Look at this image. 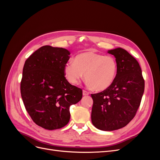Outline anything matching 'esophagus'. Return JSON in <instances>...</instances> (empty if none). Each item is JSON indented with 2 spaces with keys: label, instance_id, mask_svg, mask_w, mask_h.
<instances>
[{
  "label": "esophagus",
  "instance_id": "obj_1",
  "mask_svg": "<svg viewBox=\"0 0 160 160\" xmlns=\"http://www.w3.org/2000/svg\"><path fill=\"white\" fill-rule=\"evenodd\" d=\"M89 94V93L88 91H85V90H83V95H84V96H86V95H88Z\"/></svg>",
  "mask_w": 160,
  "mask_h": 160
}]
</instances>
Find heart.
<instances>
[{"mask_svg": "<svg viewBox=\"0 0 160 160\" xmlns=\"http://www.w3.org/2000/svg\"><path fill=\"white\" fill-rule=\"evenodd\" d=\"M65 75L71 83L77 84L84 76L88 85L95 91L107 89L113 83L118 71V63L112 56L94 52L77 55L65 66Z\"/></svg>", "mask_w": 160, "mask_h": 160, "instance_id": "b5f03b06", "label": "heart"}]
</instances>
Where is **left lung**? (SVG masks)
<instances>
[{
  "label": "left lung",
  "instance_id": "obj_1",
  "mask_svg": "<svg viewBox=\"0 0 160 160\" xmlns=\"http://www.w3.org/2000/svg\"><path fill=\"white\" fill-rule=\"evenodd\" d=\"M115 56L118 71L109 88L91 94L93 100L91 122L103 131L127 125L136 115L144 92L145 81L139 62L122 48L108 51Z\"/></svg>",
  "mask_w": 160,
  "mask_h": 160
}]
</instances>
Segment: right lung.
<instances>
[{"instance_id":"add662e5","label":"right lung","mask_w":160,"mask_h":160,"mask_svg":"<svg viewBox=\"0 0 160 160\" xmlns=\"http://www.w3.org/2000/svg\"><path fill=\"white\" fill-rule=\"evenodd\" d=\"M70 52L63 48L42 46L26 60L21 93L32 120L42 128H63L70 119V106L78 103L83 91L70 84L65 66Z\"/></svg>"}]
</instances>
